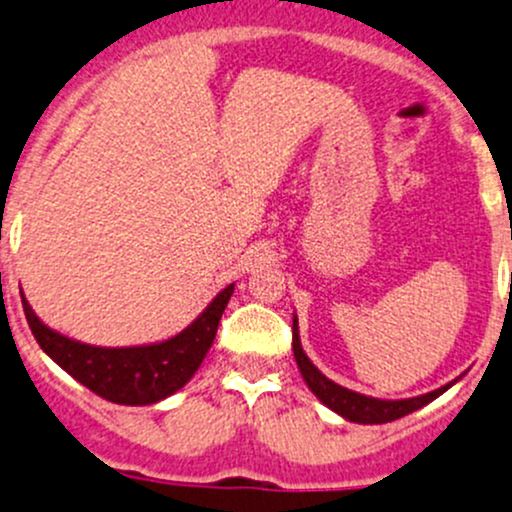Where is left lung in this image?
<instances>
[{"mask_svg": "<svg viewBox=\"0 0 512 512\" xmlns=\"http://www.w3.org/2000/svg\"><path fill=\"white\" fill-rule=\"evenodd\" d=\"M291 330H294V342H291V347H294L296 364H299V372L303 376V381L308 384V389L316 393L320 403H325L330 411L342 415V418L350 420V423H362V425L391 423V420H398V418H403V415L428 406L430 401H435L437 396H442L449 386H454L459 381V379H454V381H449V384L440 386V389L423 393V396H415V398H401V401H386V398L364 396V393L350 391V389H345V386L330 381L328 376L320 372L316 364L306 357V352H303V347H301L299 318L296 316H294V325H291Z\"/></svg>", "mask_w": 512, "mask_h": 512, "instance_id": "1", "label": "left lung"}]
</instances>
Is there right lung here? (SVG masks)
Here are the masks:
<instances>
[{
    "instance_id": "obj_1",
    "label": "right lung",
    "mask_w": 512,
    "mask_h": 512,
    "mask_svg": "<svg viewBox=\"0 0 512 512\" xmlns=\"http://www.w3.org/2000/svg\"><path fill=\"white\" fill-rule=\"evenodd\" d=\"M233 289L235 284H228L226 289L218 291L216 299L194 318V323L174 338L136 347H97L72 340L48 328L33 313L24 294H21V303H24L28 328L41 350L72 379L111 403L150 406L177 393L201 367L216 338L218 320L226 311Z\"/></svg>"
}]
</instances>
